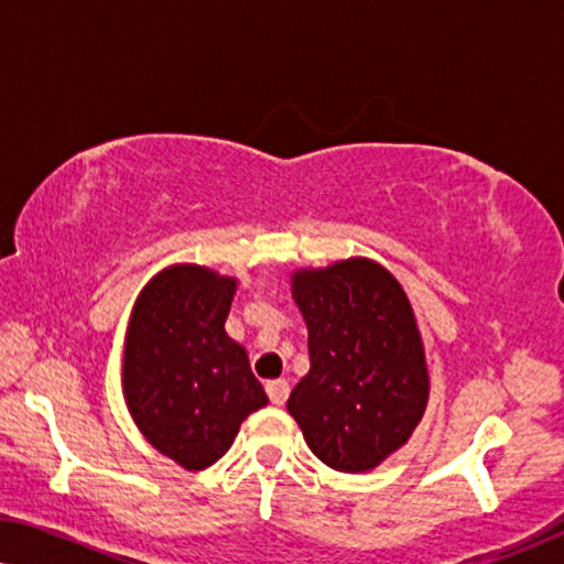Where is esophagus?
Instances as JSON below:
<instances>
[{
  "mask_svg": "<svg viewBox=\"0 0 564 564\" xmlns=\"http://www.w3.org/2000/svg\"><path fill=\"white\" fill-rule=\"evenodd\" d=\"M265 391H268V399H271V401L275 403V406H283L285 399H289V383H285L283 378H279V380H268Z\"/></svg>",
  "mask_w": 564,
  "mask_h": 564,
  "instance_id": "1",
  "label": "esophagus"
}]
</instances>
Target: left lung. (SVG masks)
<instances>
[{
    "label": "left lung",
    "mask_w": 564,
    "mask_h": 564,
    "mask_svg": "<svg viewBox=\"0 0 564 564\" xmlns=\"http://www.w3.org/2000/svg\"><path fill=\"white\" fill-rule=\"evenodd\" d=\"M293 299L312 365L289 395V414L324 465L370 470L411 437L430 399L406 293L386 268L352 258L293 275Z\"/></svg>",
    "instance_id": "obj_1"
}]
</instances>
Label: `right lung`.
Instances as JSON below:
<instances>
[{
  "label": "right lung",
  "instance_id": "1",
  "mask_svg": "<svg viewBox=\"0 0 564 564\" xmlns=\"http://www.w3.org/2000/svg\"><path fill=\"white\" fill-rule=\"evenodd\" d=\"M235 279L199 265L158 273L134 301L124 345V395L140 432L186 470L225 455L268 395L248 355L227 337Z\"/></svg>",
  "mask_w": 564,
  "mask_h": 564
}]
</instances>
